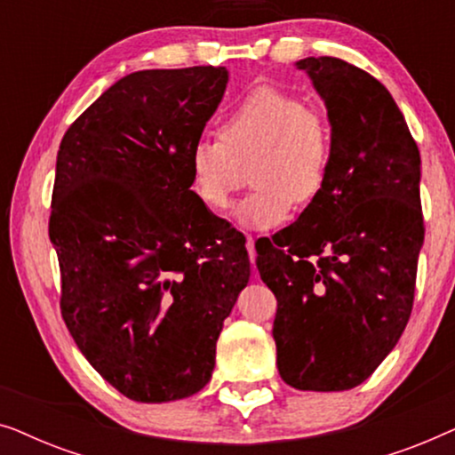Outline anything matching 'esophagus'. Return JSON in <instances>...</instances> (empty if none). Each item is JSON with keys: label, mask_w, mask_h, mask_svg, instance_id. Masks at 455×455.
<instances>
[{"label": "esophagus", "mask_w": 455, "mask_h": 455, "mask_svg": "<svg viewBox=\"0 0 455 455\" xmlns=\"http://www.w3.org/2000/svg\"><path fill=\"white\" fill-rule=\"evenodd\" d=\"M246 251H248V259L254 265V259H257V248H254V238L252 235H246Z\"/></svg>", "instance_id": "34e87169"}]
</instances>
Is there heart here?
<instances>
[{
  "mask_svg": "<svg viewBox=\"0 0 455 455\" xmlns=\"http://www.w3.org/2000/svg\"><path fill=\"white\" fill-rule=\"evenodd\" d=\"M221 139H198L190 148V188L204 207L221 211L246 182L254 190L235 207L242 226L269 229L291 203L308 207L325 188L333 157L331 126L300 97L257 86L229 109Z\"/></svg>",
  "mask_w": 455,
  "mask_h": 455,
  "instance_id": "heart-1",
  "label": "heart"
}]
</instances>
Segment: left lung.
Instances as JSON below:
<instances>
[{"mask_svg":"<svg viewBox=\"0 0 455 455\" xmlns=\"http://www.w3.org/2000/svg\"><path fill=\"white\" fill-rule=\"evenodd\" d=\"M296 68L327 108L331 170L291 226L257 242V267L277 298L279 375L302 391H346L375 372L412 313L425 240L420 153L371 74L338 58Z\"/></svg>","mask_w":455,"mask_h":455,"instance_id":"left-lung-1","label":"left lung"}]
</instances>
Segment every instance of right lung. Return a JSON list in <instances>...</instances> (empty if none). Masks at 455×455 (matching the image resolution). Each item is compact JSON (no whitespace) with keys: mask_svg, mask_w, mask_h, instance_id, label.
<instances>
[{"mask_svg":"<svg viewBox=\"0 0 455 455\" xmlns=\"http://www.w3.org/2000/svg\"><path fill=\"white\" fill-rule=\"evenodd\" d=\"M228 80L221 66L132 72L61 139L49 220L61 316L92 369L134 402L209 383L251 279L244 235L190 190V148Z\"/></svg>","mask_w":455,"mask_h":455,"instance_id":"add662e5","label":"right lung"}]
</instances>
